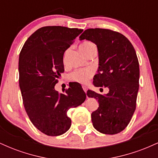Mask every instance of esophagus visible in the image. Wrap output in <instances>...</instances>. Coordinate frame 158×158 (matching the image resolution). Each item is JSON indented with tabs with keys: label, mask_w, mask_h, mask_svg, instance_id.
I'll return each instance as SVG.
<instances>
[{
	"label": "esophagus",
	"mask_w": 158,
	"mask_h": 158,
	"mask_svg": "<svg viewBox=\"0 0 158 158\" xmlns=\"http://www.w3.org/2000/svg\"><path fill=\"white\" fill-rule=\"evenodd\" d=\"M82 88H83V90H84V91L85 92V93H86L87 92V88L85 86H82Z\"/></svg>",
	"instance_id": "34e87169"
}]
</instances>
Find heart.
<instances>
[{
  "label": "heart",
  "mask_w": 158,
  "mask_h": 158,
  "mask_svg": "<svg viewBox=\"0 0 158 158\" xmlns=\"http://www.w3.org/2000/svg\"><path fill=\"white\" fill-rule=\"evenodd\" d=\"M94 48H96L95 45H94L93 43L90 42V41H84V42L81 43L80 46H79V49H80L81 52H82L83 54H85V56L87 55V53H88L90 50H91L92 49ZM68 52V50H67V51L64 52V61H66ZM94 71L91 68L77 69V70H75L69 75V79L71 81H77V82L81 83V84H86L88 81V80L92 77Z\"/></svg>",
  "instance_id": "1"
}]
</instances>
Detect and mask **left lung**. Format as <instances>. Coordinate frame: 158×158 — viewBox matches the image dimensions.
<instances>
[{
    "instance_id": "left-lung-1",
    "label": "left lung",
    "mask_w": 158,
    "mask_h": 158,
    "mask_svg": "<svg viewBox=\"0 0 158 158\" xmlns=\"http://www.w3.org/2000/svg\"><path fill=\"white\" fill-rule=\"evenodd\" d=\"M84 39L97 45L99 52L94 85L109 90L105 95L87 91L88 97L99 102L91 114L93 126L101 133L115 135L126 128L136 109L139 79L137 54L126 36L110 30L88 29L79 36L80 41Z\"/></svg>"
}]
</instances>
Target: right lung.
Instances as JSON below:
<instances>
[{
	"label": "right lung",
	"mask_w": 158,
	"mask_h": 158,
	"mask_svg": "<svg viewBox=\"0 0 158 158\" xmlns=\"http://www.w3.org/2000/svg\"><path fill=\"white\" fill-rule=\"evenodd\" d=\"M83 30L61 26L44 27L32 34L19 55V86L29 118L48 136L64 134L71 126L68 110L85 102L81 85L69 84L65 94L55 90L64 70L63 56Z\"/></svg>",
	"instance_id": "right-lung-1"
}]
</instances>
